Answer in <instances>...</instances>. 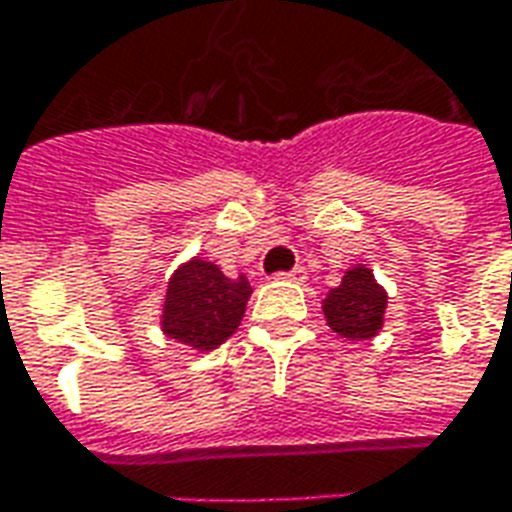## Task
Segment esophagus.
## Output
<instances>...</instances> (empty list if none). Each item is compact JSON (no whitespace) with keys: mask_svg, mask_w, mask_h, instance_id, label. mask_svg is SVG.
<instances>
[{"mask_svg":"<svg viewBox=\"0 0 512 512\" xmlns=\"http://www.w3.org/2000/svg\"><path fill=\"white\" fill-rule=\"evenodd\" d=\"M279 279H285V282H304L307 279V268L304 266H296L285 271V274H279Z\"/></svg>","mask_w":512,"mask_h":512,"instance_id":"1","label":"esophagus"}]
</instances>
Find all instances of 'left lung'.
Masks as SVG:
<instances>
[{
  "label": "left lung",
  "instance_id": "obj_1",
  "mask_svg": "<svg viewBox=\"0 0 512 512\" xmlns=\"http://www.w3.org/2000/svg\"><path fill=\"white\" fill-rule=\"evenodd\" d=\"M386 299L389 296L373 268H367L365 263L348 266L343 282L329 290L321 301L326 326L351 343L373 340L384 329Z\"/></svg>",
  "mask_w": 512,
  "mask_h": 512
}]
</instances>
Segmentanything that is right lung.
<instances>
[{
    "label": "right lung",
    "mask_w": 512,
    "mask_h": 512,
    "mask_svg": "<svg viewBox=\"0 0 512 512\" xmlns=\"http://www.w3.org/2000/svg\"><path fill=\"white\" fill-rule=\"evenodd\" d=\"M249 296L252 285L244 274L224 277L216 263L194 255L172 271L158 326L169 340L208 354L241 326Z\"/></svg>",
    "instance_id": "obj_1"
}]
</instances>
